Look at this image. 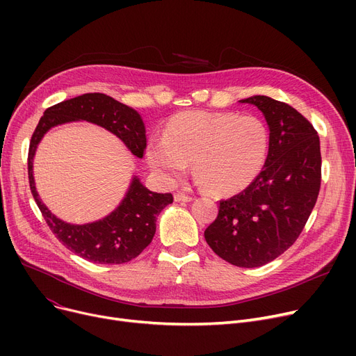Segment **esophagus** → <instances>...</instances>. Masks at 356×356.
<instances>
[{
  "mask_svg": "<svg viewBox=\"0 0 356 356\" xmlns=\"http://www.w3.org/2000/svg\"><path fill=\"white\" fill-rule=\"evenodd\" d=\"M175 200L176 202H191V200H193V196H189L186 193H176Z\"/></svg>",
  "mask_w": 356,
  "mask_h": 356,
  "instance_id": "obj_1",
  "label": "esophagus"
}]
</instances>
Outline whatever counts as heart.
Here are the masks:
<instances>
[{
	"mask_svg": "<svg viewBox=\"0 0 356 356\" xmlns=\"http://www.w3.org/2000/svg\"><path fill=\"white\" fill-rule=\"evenodd\" d=\"M268 153V131L255 117L234 112L186 111L168 120L163 137L148 143L149 165L168 180L183 176L193 160L196 176L218 195L244 191Z\"/></svg>",
	"mask_w": 356,
	"mask_h": 356,
	"instance_id": "b5f03b06",
	"label": "heart"
}]
</instances>
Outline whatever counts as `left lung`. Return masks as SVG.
<instances>
[{"instance_id":"obj_1","label":"left lung","mask_w":356,"mask_h":356,"mask_svg":"<svg viewBox=\"0 0 356 356\" xmlns=\"http://www.w3.org/2000/svg\"><path fill=\"white\" fill-rule=\"evenodd\" d=\"M239 102L264 114L268 156L247 189L219 200L204 239L232 266L254 268L282 255L302 234L319 196L322 156L317 131L289 104L264 95Z\"/></svg>"}]
</instances>
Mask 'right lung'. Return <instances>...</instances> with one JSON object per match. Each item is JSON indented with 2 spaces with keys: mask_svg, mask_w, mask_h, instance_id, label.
<instances>
[{
  "mask_svg": "<svg viewBox=\"0 0 356 356\" xmlns=\"http://www.w3.org/2000/svg\"><path fill=\"white\" fill-rule=\"evenodd\" d=\"M74 120H85L106 128L124 141L131 153L143 159L147 137L138 112L104 93H85L47 108L37 124L27 159L30 191L47 227L67 250L97 264L128 263L153 241L157 216L173 202V196L149 192L134 177L120 207L106 218L86 225H70L56 218L35 192L33 157L37 144L51 127Z\"/></svg>",
  "mask_w": 356,
  "mask_h": 356,
  "instance_id": "1",
  "label": "right lung"
}]
</instances>
